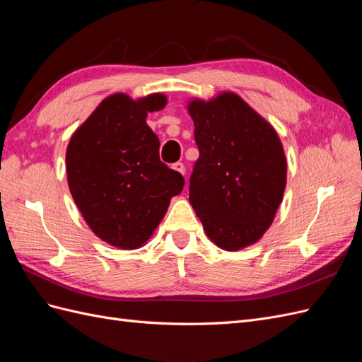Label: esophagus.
I'll return each instance as SVG.
<instances>
[{"label":"esophagus","mask_w":362,"mask_h":362,"mask_svg":"<svg viewBox=\"0 0 362 362\" xmlns=\"http://www.w3.org/2000/svg\"><path fill=\"white\" fill-rule=\"evenodd\" d=\"M172 168H173V170H177V172H180V173H182V175L185 173V168H184V164H182L181 161H178V163H175Z\"/></svg>","instance_id":"esophagus-1"}]
</instances>
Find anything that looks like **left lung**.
I'll list each match as a JSON object with an SVG mask.
<instances>
[{
    "label": "left lung",
    "instance_id": "obj_1",
    "mask_svg": "<svg viewBox=\"0 0 362 362\" xmlns=\"http://www.w3.org/2000/svg\"><path fill=\"white\" fill-rule=\"evenodd\" d=\"M199 158L190 177V204L206 235L225 250L254 245L273 222L287 182L276 131L233 92L193 100Z\"/></svg>",
    "mask_w": 362,
    "mask_h": 362
}]
</instances>
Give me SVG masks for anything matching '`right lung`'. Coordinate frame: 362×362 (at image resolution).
Returning a JSON list of instances; mask_svg holds the SVG:
<instances>
[{"label":"right lung","instance_id":"right-lung-1","mask_svg":"<svg viewBox=\"0 0 362 362\" xmlns=\"http://www.w3.org/2000/svg\"><path fill=\"white\" fill-rule=\"evenodd\" d=\"M152 93L134 101L115 93L72 134L66 173L72 198L92 231L108 245L137 249L148 242L184 178L160 160L148 113L166 105Z\"/></svg>","mask_w":362,"mask_h":362}]
</instances>
